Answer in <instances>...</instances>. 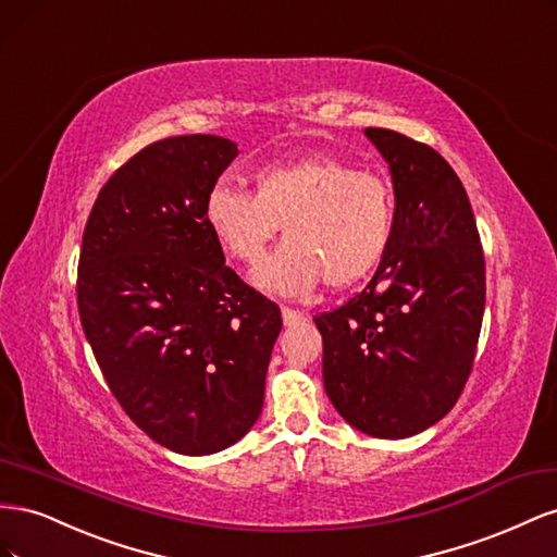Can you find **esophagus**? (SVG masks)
Listing matches in <instances>:
<instances>
[{
	"instance_id": "1",
	"label": "esophagus",
	"mask_w": 557,
	"mask_h": 557,
	"mask_svg": "<svg viewBox=\"0 0 557 557\" xmlns=\"http://www.w3.org/2000/svg\"><path fill=\"white\" fill-rule=\"evenodd\" d=\"M281 313H283L285 327H297V325L307 323V320H309V315L305 311H295V309H288V307H283Z\"/></svg>"
}]
</instances>
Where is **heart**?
<instances>
[{"label":"heart","mask_w":557,"mask_h":557,"mask_svg":"<svg viewBox=\"0 0 557 557\" xmlns=\"http://www.w3.org/2000/svg\"><path fill=\"white\" fill-rule=\"evenodd\" d=\"M256 193L218 181L205 221L230 258L252 264L283 225L285 242L258 264L252 281L267 293L299 295L362 278L391 242L393 190L379 174L356 172L334 156L264 164Z\"/></svg>","instance_id":"obj_1"}]
</instances>
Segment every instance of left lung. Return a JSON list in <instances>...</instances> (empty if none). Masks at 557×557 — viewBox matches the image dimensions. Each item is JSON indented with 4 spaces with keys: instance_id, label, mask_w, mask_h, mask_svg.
Segmentation results:
<instances>
[{
    "instance_id": "1",
    "label": "left lung",
    "mask_w": 557,
    "mask_h": 557,
    "mask_svg": "<svg viewBox=\"0 0 557 557\" xmlns=\"http://www.w3.org/2000/svg\"><path fill=\"white\" fill-rule=\"evenodd\" d=\"M393 178V232L367 288L315 315L323 383L350 428L407 440L455 407L474 364L485 262L462 181L434 148L367 127Z\"/></svg>"
}]
</instances>
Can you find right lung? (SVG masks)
I'll return each mask as SVG.
<instances>
[{
    "label": "right lung",
    "instance_id": "right-lung-1",
    "mask_svg": "<svg viewBox=\"0 0 557 557\" xmlns=\"http://www.w3.org/2000/svg\"><path fill=\"white\" fill-rule=\"evenodd\" d=\"M239 156L215 134L146 146L99 190L78 260V313L125 413L181 455H211L256 425L281 311L225 267L205 221Z\"/></svg>",
    "mask_w": 557,
    "mask_h": 557
}]
</instances>
